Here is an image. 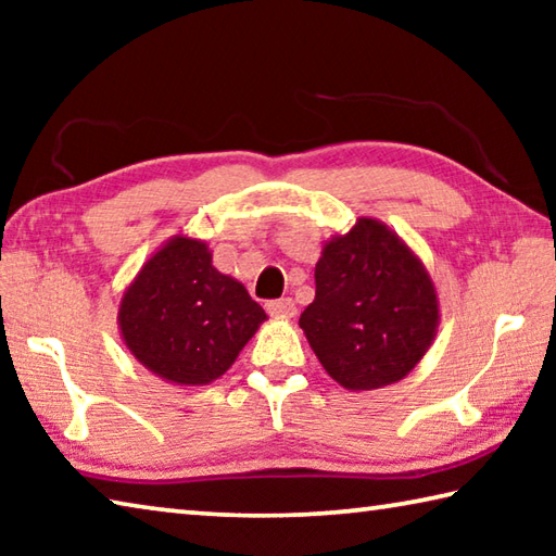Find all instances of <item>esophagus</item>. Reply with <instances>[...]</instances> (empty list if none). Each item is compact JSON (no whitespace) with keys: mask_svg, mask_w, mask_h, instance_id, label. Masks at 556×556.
I'll return each mask as SVG.
<instances>
[{"mask_svg":"<svg viewBox=\"0 0 556 556\" xmlns=\"http://www.w3.org/2000/svg\"><path fill=\"white\" fill-rule=\"evenodd\" d=\"M267 312H269V316H275V318H294L296 316V304L291 299H277V301H269Z\"/></svg>","mask_w":556,"mask_h":556,"instance_id":"obj_1","label":"esophagus"}]
</instances>
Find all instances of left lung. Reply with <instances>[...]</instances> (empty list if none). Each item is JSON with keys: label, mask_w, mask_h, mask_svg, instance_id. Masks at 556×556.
I'll return each instance as SVG.
<instances>
[{"label": "left lung", "mask_w": 556, "mask_h": 556, "mask_svg": "<svg viewBox=\"0 0 556 556\" xmlns=\"http://www.w3.org/2000/svg\"><path fill=\"white\" fill-rule=\"evenodd\" d=\"M314 277L316 296L299 326L324 370L351 392L407 378L441 318L434 281L409 244L363 215L324 242Z\"/></svg>", "instance_id": "obj_1"}]
</instances>
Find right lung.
I'll list each match as a JSON object with an SVG mask.
<instances>
[{
	"mask_svg": "<svg viewBox=\"0 0 556 556\" xmlns=\"http://www.w3.org/2000/svg\"><path fill=\"white\" fill-rule=\"evenodd\" d=\"M267 321L238 279L213 267L205 240L174 235L119 301L122 343L149 372L181 388H201L228 372Z\"/></svg>",
	"mask_w": 556,
	"mask_h": 556,
	"instance_id": "add662e5",
	"label": "right lung"
}]
</instances>
